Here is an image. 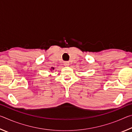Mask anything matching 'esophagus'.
Masks as SVG:
<instances>
[{"label":"esophagus","mask_w":132,"mask_h":132,"mask_svg":"<svg viewBox=\"0 0 132 132\" xmlns=\"http://www.w3.org/2000/svg\"><path fill=\"white\" fill-rule=\"evenodd\" d=\"M63 64H64V65L66 66H69V65H70V63H69V62H64Z\"/></svg>","instance_id":"esophagus-1"}]
</instances>
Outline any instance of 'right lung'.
<instances>
[{"label":"right lung","instance_id":"obj_1","mask_svg":"<svg viewBox=\"0 0 132 132\" xmlns=\"http://www.w3.org/2000/svg\"><path fill=\"white\" fill-rule=\"evenodd\" d=\"M51 70H54V68H51V69H50Z\"/></svg>","mask_w":132,"mask_h":132}]
</instances>
